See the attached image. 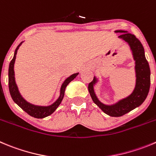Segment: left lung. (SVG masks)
Masks as SVG:
<instances>
[{
	"label": "left lung",
	"mask_w": 156,
	"mask_h": 156,
	"mask_svg": "<svg viewBox=\"0 0 156 156\" xmlns=\"http://www.w3.org/2000/svg\"><path fill=\"white\" fill-rule=\"evenodd\" d=\"M116 32L123 33L119 38L128 42L132 49L134 58L135 60L136 69V86L133 93L125 99L121 100L112 106H107L100 102L96 97L94 91V84L96 80L90 82L88 85V90L93 101L95 103L105 114L111 117H121L130 112L137 107L140 106L146 99L150 88V68L148 62L145 58V51L142 44L135 35L127 32L126 31L118 30Z\"/></svg>",
	"instance_id": "left-lung-1"
}]
</instances>
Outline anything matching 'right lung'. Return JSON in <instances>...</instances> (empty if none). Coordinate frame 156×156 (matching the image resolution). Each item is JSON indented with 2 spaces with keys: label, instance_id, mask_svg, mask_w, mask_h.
I'll list each match as a JSON object with an SVG mask.
<instances>
[{
  "label": "right lung",
  "instance_id": "1",
  "mask_svg": "<svg viewBox=\"0 0 156 156\" xmlns=\"http://www.w3.org/2000/svg\"><path fill=\"white\" fill-rule=\"evenodd\" d=\"M21 43H22V42H21V43L18 45L16 49H15V55H14V57H13V58L11 59L9 65V69H8V87H9L10 94H11V98H12L13 101H15L23 111H25L27 114H29L30 116L34 117V118H45V117L48 116L50 114H52V113L56 110V108H58V105H59L60 103L62 102V98H63L64 97V92H65V89L66 87V86L68 85V84L77 75H78V73L73 74L72 76L68 77V78L64 81L63 83L62 84V87H61L60 96H59V98H58V100H57L54 104H52V105H50V106L48 107H39L35 106V105H32V104L26 102L25 100L21 98V96L20 95L19 92H18V87H17V85L16 83H15V72H14V64H15V58H16L17 51H18V48H19V46L21 45Z\"/></svg>",
  "mask_w": 156,
  "mask_h": 156
}]
</instances>
